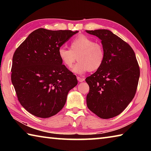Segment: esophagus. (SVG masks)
Returning a JSON list of instances; mask_svg holds the SVG:
<instances>
[{"label": "esophagus", "mask_w": 151, "mask_h": 151, "mask_svg": "<svg viewBox=\"0 0 151 151\" xmlns=\"http://www.w3.org/2000/svg\"><path fill=\"white\" fill-rule=\"evenodd\" d=\"M77 80L78 82H83L85 81V78L80 77V76H77Z\"/></svg>", "instance_id": "34e87169"}]
</instances>
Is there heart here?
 Returning <instances> with one entry per match:
<instances>
[{
	"label": "heart",
	"instance_id": "1",
	"mask_svg": "<svg viewBox=\"0 0 151 151\" xmlns=\"http://www.w3.org/2000/svg\"><path fill=\"white\" fill-rule=\"evenodd\" d=\"M58 52L60 60L67 68H70L78 60L72 70L79 75L88 70L93 72L99 70L103 65L105 56L103 45L85 35H79L73 39L70 48L60 47Z\"/></svg>",
	"mask_w": 151,
	"mask_h": 151
}]
</instances>
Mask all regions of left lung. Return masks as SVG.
Listing matches in <instances>:
<instances>
[{"label": "left lung", "instance_id": "1", "mask_svg": "<svg viewBox=\"0 0 151 151\" xmlns=\"http://www.w3.org/2000/svg\"><path fill=\"white\" fill-rule=\"evenodd\" d=\"M101 40L104 60L86 78L88 109L101 119L114 117L126 109L136 94L140 68L134 50L127 42L106 29L86 30Z\"/></svg>", "mask_w": 151, "mask_h": 151}]
</instances>
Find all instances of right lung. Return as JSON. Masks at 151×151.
I'll use <instances>...</instances> for the list:
<instances>
[{
	"label": "right lung",
	"mask_w": 151,
	"mask_h": 151,
	"mask_svg": "<svg viewBox=\"0 0 151 151\" xmlns=\"http://www.w3.org/2000/svg\"><path fill=\"white\" fill-rule=\"evenodd\" d=\"M78 31L37 29L12 57L11 81L20 104L37 117L55 115L65 104L76 76L63 65L58 48Z\"/></svg>",
	"instance_id": "add662e5"
}]
</instances>
